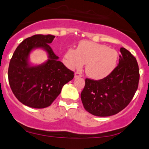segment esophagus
<instances>
[{
	"instance_id": "34e87169",
	"label": "esophagus",
	"mask_w": 149,
	"mask_h": 149,
	"mask_svg": "<svg viewBox=\"0 0 149 149\" xmlns=\"http://www.w3.org/2000/svg\"><path fill=\"white\" fill-rule=\"evenodd\" d=\"M82 77V74L79 72H76L75 73V78H81Z\"/></svg>"
}]
</instances>
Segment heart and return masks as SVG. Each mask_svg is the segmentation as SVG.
I'll return each mask as SVG.
<instances>
[{"label":"heart","mask_w":149,"mask_h":149,"mask_svg":"<svg viewBox=\"0 0 149 149\" xmlns=\"http://www.w3.org/2000/svg\"><path fill=\"white\" fill-rule=\"evenodd\" d=\"M118 54L109 46L92 41L79 43L78 49L69 48L64 55V63L70 69H81L86 65V73L91 79L107 77L116 67Z\"/></svg>","instance_id":"obj_1"}]
</instances>
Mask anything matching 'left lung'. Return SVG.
<instances>
[{
  "mask_svg": "<svg viewBox=\"0 0 149 149\" xmlns=\"http://www.w3.org/2000/svg\"><path fill=\"white\" fill-rule=\"evenodd\" d=\"M118 65L104 79H86L81 93L84 107L96 116H110L126 107L139 86V68L136 58L128 50L120 48Z\"/></svg>",
  "mask_w": 149,
  "mask_h": 149,
  "instance_id": "1",
  "label": "left lung"
}]
</instances>
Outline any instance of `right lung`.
<instances>
[{"mask_svg":"<svg viewBox=\"0 0 149 149\" xmlns=\"http://www.w3.org/2000/svg\"><path fill=\"white\" fill-rule=\"evenodd\" d=\"M55 36L34 35L20 43L9 63L8 81L13 93L23 104L43 109L51 106L61 92L63 86L74 77L49 46ZM41 48L49 59L40 65L32 66L29 56L34 49Z\"/></svg>","mask_w":149,"mask_h":149,"instance_id":"add662e5","label":"right lung"}]
</instances>
